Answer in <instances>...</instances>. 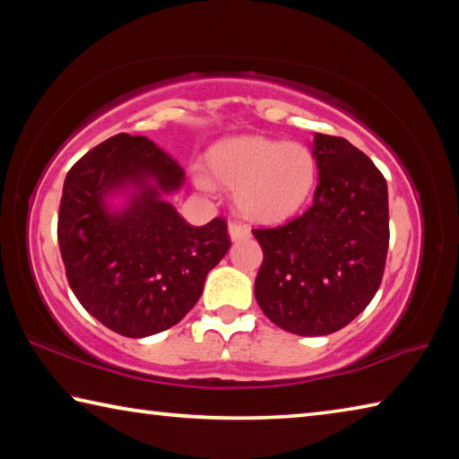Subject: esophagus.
Returning <instances> with one entry per match:
<instances>
[{"instance_id":"esophagus-1","label":"esophagus","mask_w":459,"mask_h":459,"mask_svg":"<svg viewBox=\"0 0 459 459\" xmlns=\"http://www.w3.org/2000/svg\"><path fill=\"white\" fill-rule=\"evenodd\" d=\"M229 235H230L232 240H243V238L251 237V229H248L245 222L230 221V222H229Z\"/></svg>"}]
</instances>
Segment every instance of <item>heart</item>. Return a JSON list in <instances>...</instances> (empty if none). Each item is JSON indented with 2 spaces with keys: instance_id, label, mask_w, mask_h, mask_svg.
I'll use <instances>...</instances> for the list:
<instances>
[{
  "instance_id": "obj_1",
  "label": "heart",
  "mask_w": 459,
  "mask_h": 459,
  "mask_svg": "<svg viewBox=\"0 0 459 459\" xmlns=\"http://www.w3.org/2000/svg\"><path fill=\"white\" fill-rule=\"evenodd\" d=\"M208 168L219 184L237 192L245 216L257 222H279L299 211L317 178L314 153L306 145L265 137H232L214 147ZM194 180L212 190L206 174Z\"/></svg>"
}]
</instances>
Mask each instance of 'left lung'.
<instances>
[{
    "label": "left lung",
    "instance_id": "obj_1",
    "mask_svg": "<svg viewBox=\"0 0 459 459\" xmlns=\"http://www.w3.org/2000/svg\"><path fill=\"white\" fill-rule=\"evenodd\" d=\"M320 182L312 206L273 229H255L263 263L255 298L271 322L299 336L351 324L383 281L388 251L386 180L344 137L316 134Z\"/></svg>",
    "mask_w": 459,
    "mask_h": 459
}]
</instances>
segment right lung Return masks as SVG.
Returning <instances> with one entry per match:
<instances>
[{
	"mask_svg": "<svg viewBox=\"0 0 459 459\" xmlns=\"http://www.w3.org/2000/svg\"><path fill=\"white\" fill-rule=\"evenodd\" d=\"M152 177L155 186H146ZM184 182V168L143 135L119 134L68 169L58 245L76 299L108 330L143 338L172 328L196 306L208 271L227 255V221L192 227L160 198ZM143 186L132 206L108 213L107 191Z\"/></svg>",
	"mask_w": 459,
	"mask_h": 459,
	"instance_id": "right-lung-1",
	"label": "right lung"
}]
</instances>
